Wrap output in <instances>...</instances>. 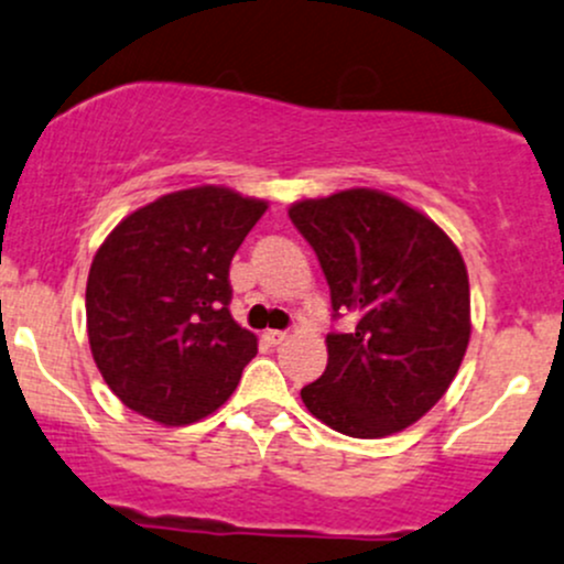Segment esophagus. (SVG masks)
<instances>
[{"mask_svg":"<svg viewBox=\"0 0 564 564\" xmlns=\"http://www.w3.org/2000/svg\"><path fill=\"white\" fill-rule=\"evenodd\" d=\"M284 338H288V333L284 330H265L263 333V341L269 344V347H280Z\"/></svg>","mask_w":564,"mask_h":564,"instance_id":"obj_1","label":"esophagus"}]
</instances>
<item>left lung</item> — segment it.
<instances>
[{
    "mask_svg": "<svg viewBox=\"0 0 564 564\" xmlns=\"http://www.w3.org/2000/svg\"><path fill=\"white\" fill-rule=\"evenodd\" d=\"M290 220L317 252L333 317L328 366L301 390L319 422L352 438L414 425L449 390L470 341V288L454 241L401 198L371 187L304 198Z\"/></svg>",
    "mask_w": 564,
    "mask_h": 564,
    "instance_id": "left-lung-1",
    "label": "left lung"
}]
</instances>
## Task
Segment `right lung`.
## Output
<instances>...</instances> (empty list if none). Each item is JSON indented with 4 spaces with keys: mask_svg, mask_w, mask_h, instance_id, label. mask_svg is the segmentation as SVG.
Instances as JSON below:
<instances>
[{
    "mask_svg": "<svg viewBox=\"0 0 564 564\" xmlns=\"http://www.w3.org/2000/svg\"><path fill=\"white\" fill-rule=\"evenodd\" d=\"M265 209L231 187H187L131 212L99 247L88 341L131 411L180 427L231 398L258 338L231 317L228 269Z\"/></svg>",
    "mask_w": 564,
    "mask_h": 564,
    "instance_id": "1",
    "label": "right lung"
}]
</instances>
